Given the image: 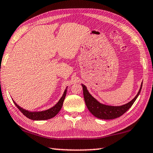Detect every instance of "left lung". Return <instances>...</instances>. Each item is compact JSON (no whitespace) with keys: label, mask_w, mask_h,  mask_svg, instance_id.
<instances>
[{"label":"left lung","mask_w":153,"mask_h":153,"mask_svg":"<svg viewBox=\"0 0 153 153\" xmlns=\"http://www.w3.org/2000/svg\"><path fill=\"white\" fill-rule=\"evenodd\" d=\"M142 82L136 96L131 101H130L129 102L119 106L109 105L100 103L90 94L86 86L82 84V88H83L84 98L86 107L92 114L95 116L96 118H100V119L111 120L120 117V116L125 114L126 111L131 107L133 103L136 100L137 97L139 96L142 87Z\"/></svg>","instance_id":"8db88e82"}]
</instances>
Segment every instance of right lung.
<instances>
[{"mask_svg":"<svg viewBox=\"0 0 153 153\" xmlns=\"http://www.w3.org/2000/svg\"><path fill=\"white\" fill-rule=\"evenodd\" d=\"M67 87L66 89L65 90L63 94H62V97L59 99V101H58V103L56 104L55 105L53 106L51 108L48 109L46 110L43 111H31L26 110L25 109L21 108L20 106H19L15 101H13V103L16 105V107L18 108L20 111H21L23 114L26 116V117L28 118L29 119L33 120H48L50 119L57 114L59 112L60 109L62 107V104H63V101L65 100V96L67 94Z\"/></svg>","mask_w":153,"mask_h":153,"instance_id":"add662e5","label":"right lung"}]
</instances>
